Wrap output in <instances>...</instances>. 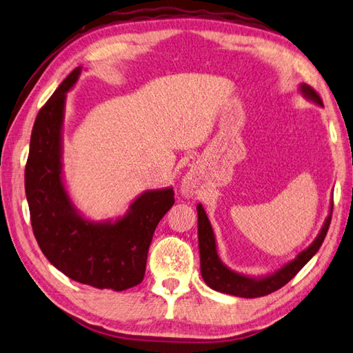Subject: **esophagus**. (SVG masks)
Masks as SVG:
<instances>
[{
  "instance_id": "34e87169",
  "label": "esophagus",
  "mask_w": 353,
  "mask_h": 353,
  "mask_svg": "<svg viewBox=\"0 0 353 353\" xmlns=\"http://www.w3.org/2000/svg\"><path fill=\"white\" fill-rule=\"evenodd\" d=\"M181 191H182V196H183V197H186V199L192 197L194 194L197 192V186H196V176L191 174V172H190V174H186V176L183 177V181H182Z\"/></svg>"
}]
</instances>
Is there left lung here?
Listing matches in <instances>:
<instances>
[{"label": "left lung", "mask_w": 353, "mask_h": 353, "mask_svg": "<svg viewBox=\"0 0 353 353\" xmlns=\"http://www.w3.org/2000/svg\"><path fill=\"white\" fill-rule=\"evenodd\" d=\"M299 91H301V94L306 100L316 103L319 106H323L320 97L310 85L301 83L299 85ZM197 216H199L197 228H199L200 272L208 287H211L215 291L224 292V294L244 297V299H254V297L267 296L270 292L282 288L283 285L288 283L292 277H294L306 264H308L314 254L319 252L321 243L325 241L329 224H331L332 201H331V206H329L326 220L323 223V226H321L316 239H314V241L306 247L305 250L299 253L294 259L285 262L282 267L274 270L272 273L262 274L258 277L238 273L235 270H232L224 264L219 256V252H216L214 229L201 203L197 205Z\"/></svg>", "instance_id": "left-lung-1"}]
</instances>
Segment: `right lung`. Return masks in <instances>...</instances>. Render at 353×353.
Listing matches in <instances>:
<instances>
[{
	"mask_svg": "<svg viewBox=\"0 0 353 353\" xmlns=\"http://www.w3.org/2000/svg\"><path fill=\"white\" fill-rule=\"evenodd\" d=\"M74 70L39 110L26 165V196L42 253L70 279L99 290L123 291L144 279L148 247L162 216L174 205L172 186L141 192L124 215L91 220L79 211L63 177L66 92Z\"/></svg>",
	"mask_w": 353,
	"mask_h": 353,
	"instance_id": "add662e5",
	"label": "right lung"
}]
</instances>
